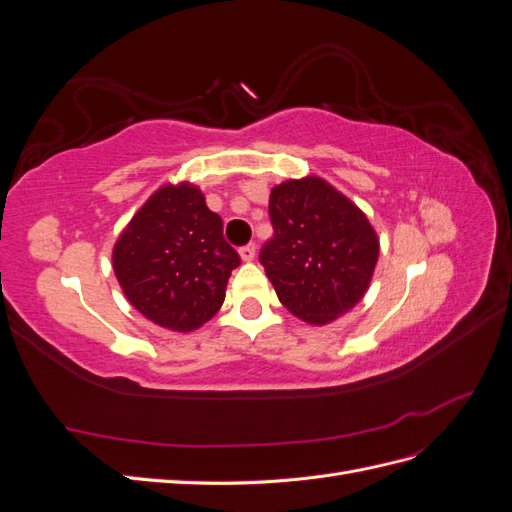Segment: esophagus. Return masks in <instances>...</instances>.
Here are the masks:
<instances>
[{
    "label": "esophagus",
    "instance_id": "obj_1",
    "mask_svg": "<svg viewBox=\"0 0 512 512\" xmlns=\"http://www.w3.org/2000/svg\"><path fill=\"white\" fill-rule=\"evenodd\" d=\"M239 256H241L243 262H252V260L256 258V245H254V243L243 245L241 250H239Z\"/></svg>",
    "mask_w": 512,
    "mask_h": 512
}]
</instances>
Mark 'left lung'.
I'll return each instance as SVG.
<instances>
[{"mask_svg": "<svg viewBox=\"0 0 512 512\" xmlns=\"http://www.w3.org/2000/svg\"><path fill=\"white\" fill-rule=\"evenodd\" d=\"M269 215L260 265L290 314L322 327L363 299L380 241L350 198L320 177L290 179L271 190Z\"/></svg>", "mask_w": 512, "mask_h": 512, "instance_id": "obj_1", "label": "left lung"}]
</instances>
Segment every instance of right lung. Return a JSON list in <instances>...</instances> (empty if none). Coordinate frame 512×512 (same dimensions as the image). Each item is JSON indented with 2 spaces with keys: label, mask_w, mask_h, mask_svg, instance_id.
Returning a JSON list of instances; mask_svg holds the SVG:
<instances>
[{
  "label": "right lung",
  "mask_w": 512,
  "mask_h": 512,
  "mask_svg": "<svg viewBox=\"0 0 512 512\" xmlns=\"http://www.w3.org/2000/svg\"><path fill=\"white\" fill-rule=\"evenodd\" d=\"M239 254L222 235L196 185L168 183L134 213L113 247V269L126 299L151 322L190 333L224 303Z\"/></svg>",
  "instance_id": "obj_1"
}]
</instances>
